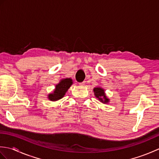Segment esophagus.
Here are the masks:
<instances>
[{"instance_id": "34e87169", "label": "esophagus", "mask_w": 159, "mask_h": 159, "mask_svg": "<svg viewBox=\"0 0 159 159\" xmlns=\"http://www.w3.org/2000/svg\"><path fill=\"white\" fill-rule=\"evenodd\" d=\"M85 82H82V83H79V85H80V86H85Z\"/></svg>"}]
</instances>
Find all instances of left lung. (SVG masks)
<instances>
[{"mask_svg":"<svg viewBox=\"0 0 159 159\" xmlns=\"http://www.w3.org/2000/svg\"><path fill=\"white\" fill-rule=\"evenodd\" d=\"M94 95L101 102L104 104H107L109 102V99L107 97L105 93H104V89L102 87H97L93 88Z\"/></svg>","mask_w":159,"mask_h":159,"instance_id":"left-lung-1","label":"left lung"}]
</instances>
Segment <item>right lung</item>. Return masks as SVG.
<instances>
[{
	"label": "right lung",
	"mask_w": 159,
	"mask_h": 159,
	"mask_svg": "<svg viewBox=\"0 0 159 159\" xmlns=\"http://www.w3.org/2000/svg\"><path fill=\"white\" fill-rule=\"evenodd\" d=\"M72 83V80L70 78L61 80V81L56 85L54 92L48 94V98L51 101H57L61 99Z\"/></svg>",
	"instance_id": "1"
}]
</instances>
